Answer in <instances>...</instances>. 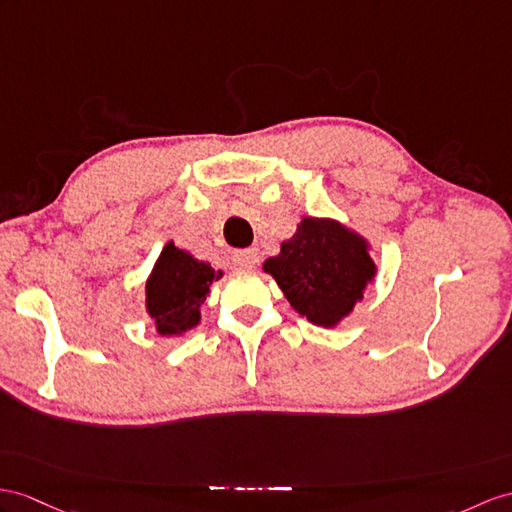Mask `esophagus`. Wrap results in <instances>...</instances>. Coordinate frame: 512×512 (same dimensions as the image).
Segmentation results:
<instances>
[{
	"instance_id": "34e87169",
	"label": "esophagus",
	"mask_w": 512,
	"mask_h": 512,
	"mask_svg": "<svg viewBox=\"0 0 512 512\" xmlns=\"http://www.w3.org/2000/svg\"><path fill=\"white\" fill-rule=\"evenodd\" d=\"M258 249L256 247H249V249H239V252H234L232 260L236 267H243V269H252L258 265Z\"/></svg>"
}]
</instances>
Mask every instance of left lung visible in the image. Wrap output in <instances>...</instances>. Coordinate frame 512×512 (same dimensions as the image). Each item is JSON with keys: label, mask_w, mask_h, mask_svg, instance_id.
<instances>
[{"label": "left lung", "mask_w": 512, "mask_h": 512, "mask_svg": "<svg viewBox=\"0 0 512 512\" xmlns=\"http://www.w3.org/2000/svg\"><path fill=\"white\" fill-rule=\"evenodd\" d=\"M265 271L299 315L332 328L352 313L376 265L358 234L330 219L306 217L280 254L265 260Z\"/></svg>", "instance_id": "8db88e82"}]
</instances>
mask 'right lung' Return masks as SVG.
Wrapping results in <instances>:
<instances>
[{
    "mask_svg": "<svg viewBox=\"0 0 512 512\" xmlns=\"http://www.w3.org/2000/svg\"><path fill=\"white\" fill-rule=\"evenodd\" d=\"M221 278L210 263L167 243L147 280V313L160 334H182L197 326L199 308L213 280Z\"/></svg>",
    "mask_w": 512,
    "mask_h": 512,
    "instance_id": "obj_1",
    "label": "right lung"
}]
</instances>
